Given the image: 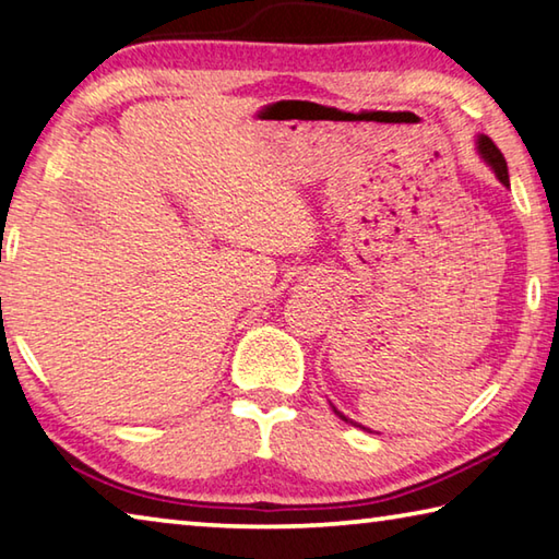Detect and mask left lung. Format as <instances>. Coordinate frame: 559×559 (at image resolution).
<instances>
[{
  "label": "left lung",
  "instance_id": "left-lung-1",
  "mask_svg": "<svg viewBox=\"0 0 559 559\" xmlns=\"http://www.w3.org/2000/svg\"><path fill=\"white\" fill-rule=\"evenodd\" d=\"M476 154L481 156V162L488 166V169H491L493 174H496V179L501 181L506 189H511V179H508V166H506V159H503V154L498 152V146L488 140L486 134H478L476 136ZM334 407V405H331ZM334 413L344 419V423H350V425H356V427H360V429H368V427H364V425H358V423H354V419H348L344 413H341V409H336L334 407ZM370 432V429H368Z\"/></svg>",
  "mask_w": 559,
  "mask_h": 559
}]
</instances>
